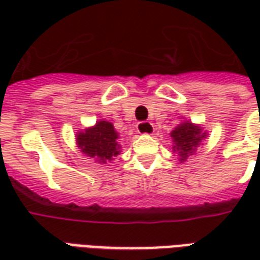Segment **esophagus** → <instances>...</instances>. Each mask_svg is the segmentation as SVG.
<instances>
[{
  "label": "esophagus",
  "mask_w": 260,
  "mask_h": 260,
  "mask_svg": "<svg viewBox=\"0 0 260 260\" xmlns=\"http://www.w3.org/2000/svg\"><path fill=\"white\" fill-rule=\"evenodd\" d=\"M138 132L139 134H153L154 132V125L149 121H142L138 124Z\"/></svg>",
  "instance_id": "1"
}]
</instances>
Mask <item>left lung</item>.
Wrapping results in <instances>:
<instances>
[{
	"label": "left lung",
	"mask_w": 260,
	"mask_h": 260,
	"mask_svg": "<svg viewBox=\"0 0 260 260\" xmlns=\"http://www.w3.org/2000/svg\"><path fill=\"white\" fill-rule=\"evenodd\" d=\"M205 136L206 134H202L201 128L192 122H182L171 132V138L175 143L174 150L180 153L181 161H185L186 157L195 152L196 146Z\"/></svg>",
	"instance_id": "1"
}]
</instances>
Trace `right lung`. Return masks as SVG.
<instances>
[{
    "label": "right lung",
    "instance_id": "right-lung-1",
    "mask_svg": "<svg viewBox=\"0 0 260 260\" xmlns=\"http://www.w3.org/2000/svg\"><path fill=\"white\" fill-rule=\"evenodd\" d=\"M118 134L114 129L113 124L107 121H99L93 128L80 132L76 136L78 146L89 157H96L102 163L113 160L119 153Z\"/></svg>",
    "mask_w": 260,
    "mask_h": 260
}]
</instances>
